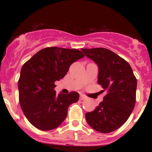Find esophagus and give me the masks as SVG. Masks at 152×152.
<instances>
[{
	"label": "esophagus",
	"mask_w": 152,
	"mask_h": 152,
	"mask_svg": "<svg viewBox=\"0 0 152 152\" xmlns=\"http://www.w3.org/2000/svg\"><path fill=\"white\" fill-rule=\"evenodd\" d=\"M85 99H86V97L84 95H81V96H80V100H85Z\"/></svg>",
	"instance_id": "esophagus-1"
}]
</instances>
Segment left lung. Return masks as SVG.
Instances as JSON below:
<instances>
[{
	"label": "left lung",
	"instance_id": "left-lung-1",
	"mask_svg": "<svg viewBox=\"0 0 152 152\" xmlns=\"http://www.w3.org/2000/svg\"><path fill=\"white\" fill-rule=\"evenodd\" d=\"M99 66L98 83L107 94L86 119L94 129L110 133L127 121L136 103L137 81L129 64L107 48H82Z\"/></svg>",
	"mask_w": 152,
	"mask_h": 152
}]
</instances>
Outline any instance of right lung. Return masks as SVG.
Returning a JSON list of instances; mask_svg holds the SVG:
<instances>
[{
  "label": "right lung",
  "instance_id": "obj_1",
  "mask_svg": "<svg viewBox=\"0 0 152 152\" xmlns=\"http://www.w3.org/2000/svg\"><path fill=\"white\" fill-rule=\"evenodd\" d=\"M84 56L78 49L47 47L23 64L18 79L19 102L33 126L48 131L64 121L68 108L78 102L79 94H56L55 81L64 78L71 64Z\"/></svg>",
  "mask_w": 152,
  "mask_h": 152
}]
</instances>
